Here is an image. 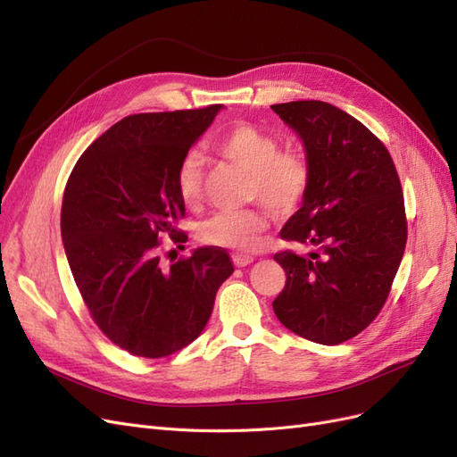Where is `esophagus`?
Returning a JSON list of instances; mask_svg holds the SVG:
<instances>
[{"label": "esophagus", "instance_id": "esophagus-1", "mask_svg": "<svg viewBox=\"0 0 457 457\" xmlns=\"http://www.w3.org/2000/svg\"><path fill=\"white\" fill-rule=\"evenodd\" d=\"M232 261H234V265H237V267H245V265H250V262L253 261V257L252 255H244V253H234Z\"/></svg>", "mask_w": 457, "mask_h": 457}]
</instances>
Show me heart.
I'll list each match as a JSON object with an SVG mask.
<instances>
[{"instance_id": "1", "label": "heart", "mask_w": 457, "mask_h": 457, "mask_svg": "<svg viewBox=\"0 0 457 457\" xmlns=\"http://www.w3.org/2000/svg\"><path fill=\"white\" fill-rule=\"evenodd\" d=\"M213 150L252 173L250 196L274 215H292L305 202L312 179L305 150L280 148L278 137L247 121L232 123L219 135ZM177 190L187 205L202 200L204 171L196 152H188L179 163ZM267 227V215L257 210L219 212L200 225L198 238L207 245L247 252L257 245Z\"/></svg>"}]
</instances>
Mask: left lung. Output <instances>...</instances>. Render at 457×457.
Masks as SVG:
<instances>
[{
	"label": "left lung",
	"mask_w": 457,
	"mask_h": 457,
	"mask_svg": "<svg viewBox=\"0 0 457 457\" xmlns=\"http://www.w3.org/2000/svg\"><path fill=\"white\" fill-rule=\"evenodd\" d=\"M305 145L309 195L280 237L311 247L276 253L286 286L274 314L294 334L339 345L366 329L404 255V196L389 150L364 123L322 101L272 104Z\"/></svg>",
	"instance_id": "left-lung-1"
}]
</instances>
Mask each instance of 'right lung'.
Listing matches in <instances>:
<instances>
[{
  "label": "right lung",
  "mask_w": 457,
  "mask_h": 457,
  "mask_svg": "<svg viewBox=\"0 0 457 457\" xmlns=\"http://www.w3.org/2000/svg\"><path fill=\"white\" fill-rule=\"evenodd\" d=\"M220 104L120 120L76 162L61 210L68 265L93 322L120 349L163 358L195 341L219 286L234 272L223 247H198L170 267L160 240L177 228L185 202L177 170Z\"/></svg>",
  "instance_id": "1"
}]
</instances>
